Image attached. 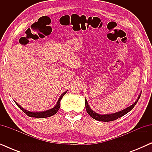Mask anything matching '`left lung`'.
<instances>
[{"label":"left lung","instance_id":"8db88e82","mask_svg":"<svg viewBox=\"0 0 152 152\" xmlns=\"http://www.w3.org/2000/svg\"><path fill=\"white\" fill-rule=\"evenodd\" d=\"M140 95L141 94L140 93V95H138V99H136V101L133 104L129 106V107L126 108V109L122 110V111H120L116 112V113H111V114H105V115H101V114H98V113H95V111H93V110L91 109L90 107H89L88 104V102H87V100L85 99V105H86V111L91 118H93V119H95L96 120H98V121H102V122L113 121V120H117V119H118V118L122 117V116L127 113L128 112H129L131 110H132L133 108L134 107V106L136 104V103L138 102V99L140 97Z\"/></svg>","mask_w":152,"mask_h":152}]
</instances>
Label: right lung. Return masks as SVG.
<instances>
[{
    "instance_id": "1",
    "label": "right lung",
    "mask_w": 152,
    "mask_h": 152,
    "mask_svg": "<svg viewBox=\"0 0 152 152\" xmlns=\"http://www.w3.org/2000/svg\"><path fill=\"white\" fill-rule=\"evenodd\" d=\"M66 92L67 91H66V92H64V93H62L61 96L58 99L57 104H56V105L53 108H52V109H49V110H47V111H41V112H31V111H27L26 109H24L23 108L21 107V106L18 104L17 102H16L15 101V103L16 104V105L18 106V107L20 108V109L22 110L27 115H28L29 117H32V118H48V117H50V116L55 115V113H57V111H59V108H60V101H61V99H62V97L64 95L66 94Z\"/></svg>"
}]
</instances>
